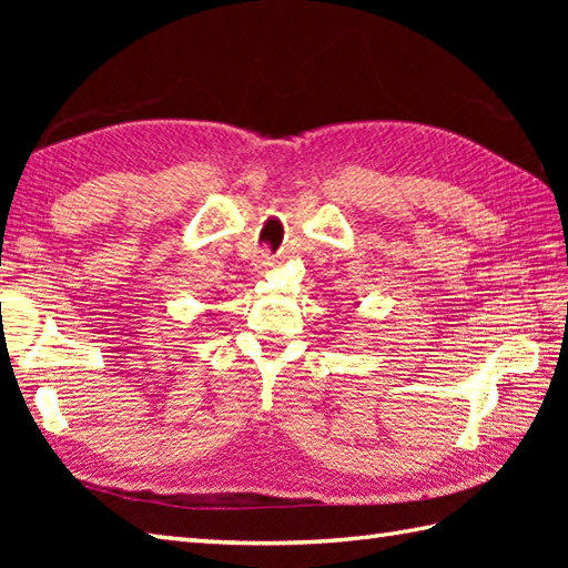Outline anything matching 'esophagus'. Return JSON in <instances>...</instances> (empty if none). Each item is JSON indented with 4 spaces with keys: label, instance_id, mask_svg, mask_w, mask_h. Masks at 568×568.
I'll use <instances>...</instances> for the list:
<instances>
[{
    "label": "esophagus",
    "instance_id": "obj_1",
    "mask_svg": "<svg viewBox=\"0 0 568 568\" xmlns=\"http://www.w3.org/2000/svg\"><path fill=\"white\" fill-rule=\"evenodd\" d=\"M253 265H256L258 273H268V271L273 268V265H275V258L271 256L268 251H261V256L256 258V263H253Z\"/></svg>",
    "mask_w": 568,
    "mask_h": 568
}]
</instances>
